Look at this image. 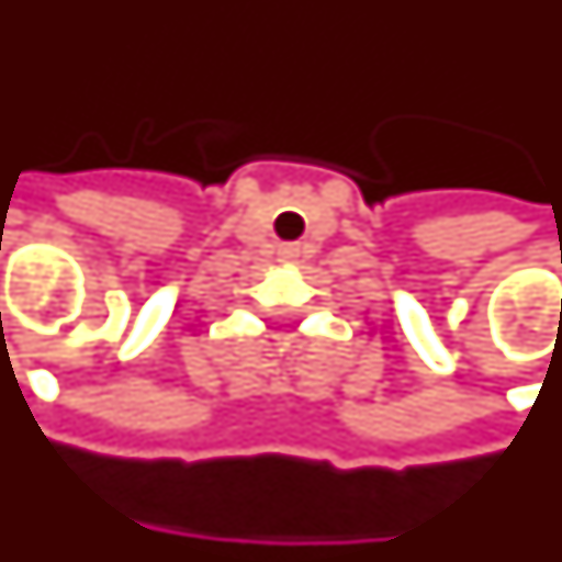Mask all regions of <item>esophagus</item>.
<instances>
[{
  "instance_id": "34e87169",
  "label": "esophagus",
  "mask_w": 562,
  "mask_h": 562,
  "mask_svg": "<svg viewBox=\"0 0 562 562\" xmlns=\"http://www.w3.org/2000/svg\"><path fill=\"white\" fill-rule=\"evenodd\" d=\"M296 251H299L296 245H284V248H281V257H293Z\"/></svg>"
}]
</instances>
